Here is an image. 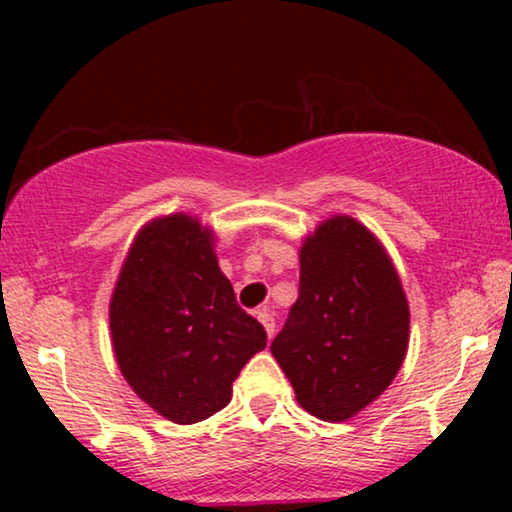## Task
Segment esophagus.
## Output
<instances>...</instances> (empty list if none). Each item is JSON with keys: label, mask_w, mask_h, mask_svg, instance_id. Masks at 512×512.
Masks as SVG:
<instances>
[{"label": "esophagus", "mask_w": 512, "mask_h": 512, "mask_svg": "<svg viewBox=\"0 0 512 512\" xmlns=\"http://www.w3.org/2000/svg\"><path fill=\"white\" fill-rule=\"evenodd\" d=\"M257 320L262 322L264 332H267V337L272 339V337H274V330H276V325H274V315L269 313L267 308H262V310H257Z\"/></svg>", "instance_id": "esophagus-1"}]
</instances>
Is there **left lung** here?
Returning <instances> with one entry per match:
<instances>
[{"label": "left lung", "instance_id": "left-lung-1", "mask_svg": "<svg viewBox=\"0 0 512 512\" xmlns=\"http://www.w3.org/2000/svg\"><path fill=\"white\" fill-rule=\"evenodd\" d=\"M409 344V303L383 243L351 216L303 240L301 289L272 354L298 404L344 421L395 380Z\"/></svg>", "mask_w": 512, "mask_h": 512}]
</instances>
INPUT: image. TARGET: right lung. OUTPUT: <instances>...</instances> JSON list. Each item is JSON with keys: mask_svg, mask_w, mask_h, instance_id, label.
<instances>
[{"mask_svg": "<svg viewBox=\"0 0 512 512\" xmlns=\"http://www.w3.org/2000/svg\"><path fill=\"white\" fill-rule=\"evenodd\" d=\"M110 337L129 387L173 424L226 407L233 380L267 346L219 269L214 231L182 211L134 238L110 298Z\"/></svg>", "mask_w": 512, "mask_h": 512, "instance_id": "1", "label": "right lung"}]
</instances>
